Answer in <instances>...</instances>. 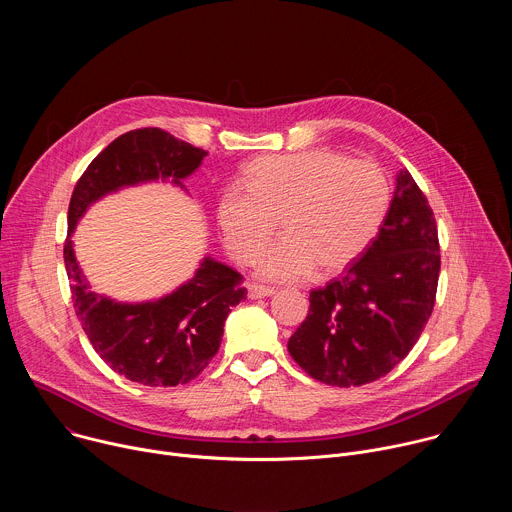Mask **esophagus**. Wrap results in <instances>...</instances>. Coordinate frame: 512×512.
Segmentation results:
<instances>
[{"label":"esophagus","mask_w":512,"mask_h":512,"mask_svg":"<svg viewBox=\"0 0 512 512\" xmlns=\"http://www.w3.org/2000/svg\"><path fill=\"white\" fill-rule=\"evenodd\" d=\"M275 294L273 287H267V285H259V283H249L247 285V296L251 300H261V298H269Z\"/></svg>","instance_id":"34e87169"}]
</instances>
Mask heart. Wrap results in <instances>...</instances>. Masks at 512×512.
<instances>
[{
  "label": "heart",
  "instance_id": "b5f03b06",
  "mask_svg": "<svg viewBox=\"0 0 512 512\" xmlns=\"http://www.w3.org/2000/svg\"><path fill=\"white\" fill-rule=\"evenodd\" d=\"M391 204L385 172L367 160L316 148L263 156L245 180L227 186L216 216L229 253L247 263L280 218L284 237L255 259L267 281H298L314 267L336 273L356 261L377 237Z\"/></svg>",
  "mask_w": 512,
  "mask_h": 512
}]
</instances>
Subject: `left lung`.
<instances>
[{
  "mask_svg": "<svg viewBox=\"0 0 512 512\" xmlns=\"http://www.w3.org/2000/svg\"><path fill=\"white\" fill-rule=\"evenodd\" d=\"M440 241L433 210L403 168L377 239L346 273L310 294L287 350L316 381L358 387L393 371L435 304Z\"/></svg>",
  "mask_w": 512,
  "mask_h": 512,
  "instance_id": "obj_1",
  "label": "left lung"
}]
</instances>
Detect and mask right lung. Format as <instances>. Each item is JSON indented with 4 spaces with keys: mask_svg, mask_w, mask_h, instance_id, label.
<instances>
[{
    "mask_svg": "<svg viewBox=\"0 0 512 512\" xmlns=\"http://www.w3.org/2000/svg\"><path fill=\"white\" fill-rule=\"evenodd\" d=\"M204 156V150L158 127L127 131L89 164L70 196L64 265L72 304L95 352L133 383L176 387L198 377L221 346L231 308L247 298L243 277L204 257L194 277L172 294L141 304L115 302L91 289L70 235L91 204L121 188L170 180L184 190L182 180L198 170Z\"/></svg>",
    "mask_w": 512,
    "mask_h": 512,
    "instance_id": "add662e5",
    "label": "right lung"
}]
</instances>
